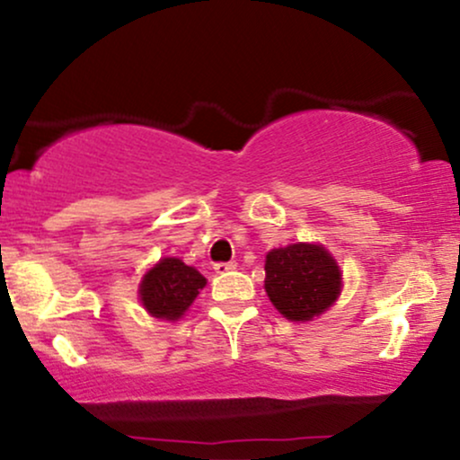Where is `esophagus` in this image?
Returning a JSON list of instances; mask_svg holds the SVG:
<instances>
[{
  "label": "esophagus",
  "mask_w": 460,
  "mask_h": 460,
  "mask_svg": "<svg viewBox=\"0 0 460 460\" xmlns=\"http://www.w3.org/2000/svg\"><path fill=\"white\" fill-rule=\"evenodd\" d=\"M235 266H237L235 261H218V263H214V272L216 274H226V272L235 270Z\"/></svg>",
  "instance_id": "34e87169"
}]
</instances>
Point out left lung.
Wrapping results in <instances>:
<instances>
[{
    "mask_svg": "<svg viewBox=\"0 0 460 460\" xmlns=\"http://www.w3.org/2000/svg\"><path fill=\"white\" fill-rule=\"evenodd\" d=\"M266 292L288 320L320 315L341 292L340 268L324 246L289 244L266 255Z\"/></svg>",
    "mask_w": 460,
    "mask_h": 460,
    "instance_id": "obj_1",
    "label": "left lung"
}]
</instances>
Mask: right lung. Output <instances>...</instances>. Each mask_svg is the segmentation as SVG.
<instances>
[{"instance_id": "add662e5", "label": "right lung", "mask_w": 460, "mask_h": 460, "mask_svg": "<svg viewBox=\"0 0 460 460\" xmlns=\"http://www.w3.org/2000/svg\"><path fill=\"white\" fill-rule=\"evenodd\" d=\"M205 283L203 274L192 266H186L177 257H164L142 279L140 300L155 318L179 320Z\"/></svg>"}]
</instances>
